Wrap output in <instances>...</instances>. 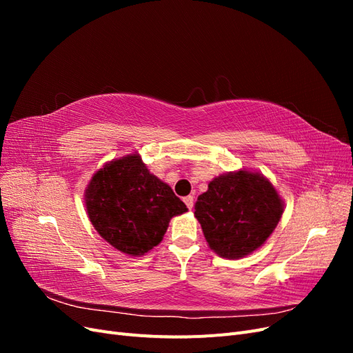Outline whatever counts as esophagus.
Masks as SVG:
<instances>
[{
	"mask_svg": "<svg viewBox=\"0 0 353 353\" xmlns=\"http://www.w3.org/2000/svg\"><path fill=\"white\" fill-rule=\"evenodd\" d=\"M184 203H185L188 209H193V205H194V197H193V196H187V197H184Z\"/></svg>",
	"mask_w": 353,
	"mask_h": 353,
	"instance_id": "obj_1",
	"label": "esophagus"
}]
</instances>
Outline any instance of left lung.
<instances>
[{
  "label": "left lung",
  "mask_w": 353,
  "mask_h": 353,
  "mask_svg": "<svg viewBox=\"0 0 353 353\" xmlns=\"http://www.w3.org/2000/svg\"><path fill=\"white\" fill-rule=\"evenodd\" d=\"M194 209L209 248L222 258L239 259L271 236L283 215V201L261 174L239 170L210 181Z\"/></svg>",
  "instance_id": "obj_1"
}]
</instances>
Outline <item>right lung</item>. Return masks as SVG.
<instances>
[{"mask_svg":"<svg viewBox=\"0 0 353 353\" xmlns=\"http://www.w3.org/2000/svg\"><path fill=\"white\" fill-rule=\"evenodd\" d=\"M90 221L114 249L141 256L162 241L172 216L187 206L172 188L148 172L140 156L105 165L85 193Z\"/></svg>","mask_w":353,"mask_h":353,"instance_id":"right-lung-1","label":"right lung"}]
</instances>
